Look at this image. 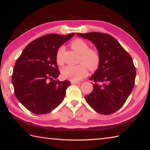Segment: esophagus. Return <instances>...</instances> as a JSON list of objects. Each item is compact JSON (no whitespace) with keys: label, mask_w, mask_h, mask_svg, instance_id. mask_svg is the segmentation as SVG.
Instances as JSON below:
<instances>
[{"label":"esophagus","mask_w":150,"mask_h":150,"mask_svg":"<svg viewBox=\"0 0 150 150\" xmlns=\"http://www.w3.org/2000/svg\"><path fill=\"white\" fill-rule=\"evenodd\" d=\"M71 84H73V85H79V84H81L80 81H71Z\"/></svg>","instance_id":"esophagus-1"}]
</instances>
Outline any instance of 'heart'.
<instances>
[{"label": "heart", "instance_id": "obj_1", "mask_svg": "<svg viewBox=\"0 0 150 150\" xmlns=\"http://www.w3.org/2000/svg\"><path fill=\"white\" fill-rule=\"evenodd\" d=\"M71 46L79 54V62L77 65H67L62 69V75L63 78L77 81L85 77L88 73L87 67L90 69H95L100 63V55L97 51L89 49L87 42L81 39H76L71 42ZM65 48L61 46L56 54V61L59 65L63 63V53Z\"/></svg>", "mask_w": 150, "mask_h": 150}]
</instances>
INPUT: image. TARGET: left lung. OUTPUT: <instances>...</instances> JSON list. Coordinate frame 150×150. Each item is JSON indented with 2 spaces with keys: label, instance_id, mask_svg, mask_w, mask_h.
Returning <instances> with one entry per match:
<instances>
[{
  "label": "left lung",
  "instance_id": "1",
  "mask_svg": "<svg viewBox=\"0 0 150 150\" xmlns=\"http://www.w3.org/2000/svg\"><path fill=\"white\" fill-rule=\"evenodd\" d=\"M92 42L100 55V63L89 78L93 91L85 96L93 110L110 115L119 110L133 90L136 68L132 59L115 38L108 34L89 32L77 34Z\"/></svg>",
  "mask_w": 150,
  "mask_h": 150
}]
</instances>
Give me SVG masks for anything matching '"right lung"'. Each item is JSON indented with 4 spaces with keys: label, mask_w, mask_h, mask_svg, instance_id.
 <instances>
[{
    "label": "right lung",
    "mask_w": 150,
    "mask_h": 150,
    "mask_svg": "<svg viewBox=\"0 0 150 150\" xmlns=\"http://www.w3.org/2000/svg\"><path fill=\"white\" fill-rule=\"evenodd\" d=\"M75 33L50 34L34 40L15 63L12 82L14 94L25 108L35 115L49 113L64 98L69 81H59L56 54Z\"/></svg>",
    "instance_id": "right-lung-1"
}]
</instances>
